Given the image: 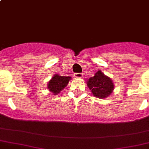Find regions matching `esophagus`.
<instances>
[{"instance_id": "34e87169", "label": "esophagus", "mask_w": 149, "mask_h": 149, "mask_svg": "<svg viewBox=\"0 0 149 149\" xmlns=\"http://www.w3.org/2000/svg\"><path fill=\"white\" fill-rule=\"evenodd\" d=\"M83 74L81 73H75L74 74V77L77 78V79H80V78L83 77Z\"/></svg>"}]
</instances>
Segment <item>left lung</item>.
I'll return each instance as SVG.
<instances>
[{"instance_id":"obj_1","label":"left lung","mask_w":149,"mask_h":149,"mask_svg":"<svg viewBox=\"0 0 149 149\" xmlns=\"http://www.w3.org/2000/svg\"><path fill=\"white\" fill-rule=\"evenodd\" d=\"M86 85L92 95L100 99L109 97L114 89V84L112 79L100 70L95 73V76L87 79Z\"/></svg>"}]
</instances>
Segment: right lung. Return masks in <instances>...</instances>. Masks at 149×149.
Returning a JSON list of instances; mask_svg holds the SVG:
<instances>
[{
  "mask_svg": "<svg viewBox=\"0 0 149 149\" xmlns=\"http://www.w3.org/2000/svg\"><path fill=\"white\" fill-rule=\"evenodd\" d=\"M71 79L70 76H61L58 73H55L47 84V89L52 95H57L68 86L69 81Z\"/></svg>",
  "mask_w": 149,
  "mask_h": 149,
  "instance_id": "add662e5",
  "label": "right lung"
}]
</instances>
